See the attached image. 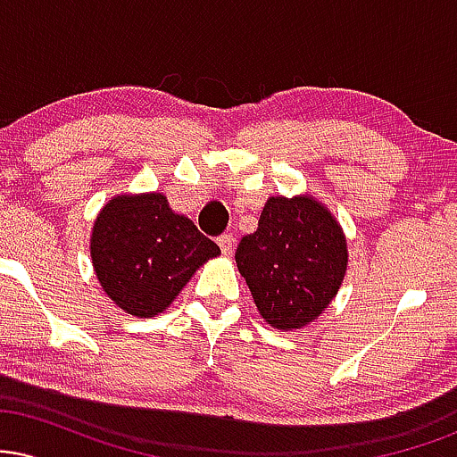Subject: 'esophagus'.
<instances>
[{
    "mask_svg": "<svg viewBox=\"0 0 457 457\" xmlns=\"http://www.w3.org/2000/svg\"><path fill=\"white\" fill-rule=\"evenodd\" d=\"M219 246H221V253L225 255V258H229V255H232V249H234V238L229 234L219 236Z\"/></svg>",
    "mask_w": 457,
    "mask_h": 457,
    "instance_id": "esophagus-1",
    "label": "esophagus"
}]
</instances>
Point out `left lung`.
<instances>
[{
	"label": "left lung",
	"instance_id": "1",
	"mask_svg": "<svg viewBox=\"0 0 457 457\" xmlns=\"http://www.w3.org/2000/svg\"><path fill=\"white\" fill-rule=\"evenodd\" d=\"M236 266L266 324L298 330L337 296L348 270V243L320 199L309 193L272 195L258 229L240 240Z\"/></svg>",
	"mask_w": 457,
	"mask_h": 457
}]
</instances>
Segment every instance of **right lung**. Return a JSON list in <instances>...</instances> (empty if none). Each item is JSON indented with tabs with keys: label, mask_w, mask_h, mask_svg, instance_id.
<instances>
[{
	"label": "right lung",
	"mask_w": 457,
	"mask_h": 457,
	"mask_svg": "<svg viewBox=\"0 0 457 457\" xmlns=\"http://www.w3.org/2000/svg\"><path fill=\"white\" fill-rule=\"evenodd\" d=\"M221 253L162 193H120L96 214L90 258L103 292L135 318H154L199 266Z\"/></svg>",
	"instance_id": "1"
}]
</instances>
